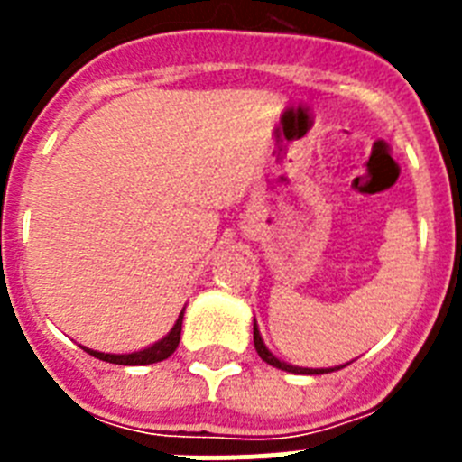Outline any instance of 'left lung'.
I'll use <instances>...</instances> for the list:
<instances>
[{"label":"left lung","instance_id":"1","mask_svg":"<svg viewBox=\"0 0 462 462\" xmlns=\"http://www.w3.org/2000/svg\"><path fill=\"white\" fill-rule=\"evenodd\" d=\"M254 346H256V354H259L263 361L268 363V365H273V368H280V370H287V373H296V374H324V373H333V370H340L345 368V365H337V368H298V365H291V363H284L280 361V358L275 356V354L268 349L266 345H263V340H261V333H259V326H256V319H254Z\"/></svg>","mask_w":462,"mask_h":462}]
</instances>
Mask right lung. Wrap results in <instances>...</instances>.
I'll use <instances>...</instances> for the list:
<instances>
[{"label":"right lung","mask_w":462,"mask_h":462,"mask_svg":"<svg viewBox=\"0 0 462 462\" xmlns=\"http://www.w3.org/2000/svg\"><path fill=\"white\" fill-rule=\"evenodd\" d=\"M182 317H185V310L180 312V317L175 319L173 328L169 330V336H164L154 345L145 346L141 352H132V354H104V352H94V349H88L83 346L85 352L92 354L94 358H99V361L106 363H116V365H150V363H159L169 358L171 354L178 349V342H180V333H182Z\"/></svg>","instance_id":"1"}]
</instances>
